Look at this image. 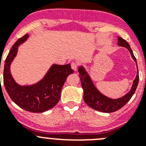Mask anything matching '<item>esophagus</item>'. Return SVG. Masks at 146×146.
Masks as SVG:
<instances>
[{
	"mask_svg": "<svg viewBox=\"0 0 146 146\" xmlns=\"http://www.w3.org/2000/svg\"><path fill=\"white\" fill-rule=\"evenodd\" d=\"M71 66H72V69L73 70L76 71L77 69V67H78V64H77V62H72V64H71Z\"/></svg>",
	"mask_w": 146,
	"mask_h": 146,
	"instance_id": "1",
	"label": "esophagus"
}]
</instances>
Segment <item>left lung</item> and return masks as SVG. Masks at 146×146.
Here are the masks:
<instances>
[{"label":"left lung","mask_w":146,"mask_h":146,"mask_svg":"<svg viewBox=\"0 0 146 146\" xmlns=\"http://www.w3.org/2000/svg\"><path fill=\"white\" fill-rule=\"evenodd\" d=\"M118 41L119 46L126 47L129 51L131 57L137 64L136 58L134 55L133 52L126 40L121 37H118ZM78 72L80 73L79 77L80 78L81 85H82V88L84 92L83 99H84L85 102L94 110L103 112V113H113L121 109V108H123L125 104L129 101L131 96L135 94L139 82L138 69H137V74L135 80L133 81V85L129 92L126 94L123 97L117 99H112L104 96L98 91L91 81L90 76L88 74L83 67L80 66Z\"/></svg>","instance_id":"left-lung-1"}]
</instances>
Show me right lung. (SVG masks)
<instances>
[{
    "label": "right lung",
    "instance_id": "1",
    "mask_svg": "<svg viewBox=\"0 0 146 146\" xmlns=\"http://www.w3.org/2000/svg\"><path fill=\"white\" fill-rule=\"evenodd\" d=\"M28 37V35L25 34L19 38L8 54L3 67V84L9 96L18 106L26 111L43 113L55 107L58 102L62 87L67 77L74 73V71L71 69L69 64H54L43 79L36 84L27 86L17 84L10 73V65L16 56L19 45Z\"/></svg>",
    "mask_w": 146,
    "mask_h": 146
}]
</instances>
